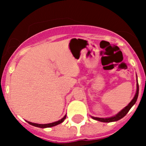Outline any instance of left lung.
<instances>
[{"mask_svg": "<svg viewBox=\"0 0 146 146\" xmlns=\"http://www.w3.org/2000/svg\"><path fill=\"white\" fill-rule=\"evenodd\" d=\"M137 89H136V95H135L134 98H133L131 102L126 106V107L123 109L122 110H121L118 113V114H116L115 116H113V117H108V118H99V117H92V118L95 120L99 121H102V122H112V121H117L119 120V119H122L123 117L126 115L129 111L130 110V109L133 107V105L135 104V103L136 102L137 99H138V91H139V87H138V80H137Z\"/></svg>", "mask_w": 146, "mask_h": 146, "instance_id": "left-lung-1", "label": "left lung"}]
</instances>
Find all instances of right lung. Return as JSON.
Segmentation results:
<instances>
[{
	"label": "right lung",
	"mask_w": 146,
	"mask_h": 146,
	"mask_svg": "<svg viewBox=\"0 0 146 146\" xmlns=\"http://www.w3.org/2000/svg\"><path fill=\"white\" fill-rule=\"evenodd\" d=\"M66 118V115H65L62 119H60V120L57 121L53 122V123H46V124H39V123H32L30 121H27V123H29L30 125H32L34 126H36V127H39V128H49V127H52V126H56V125L60 124L61 123H62L63 121L65 120V119Z\"/></svg>",
	"instance_id": "right-lung-1"
}]
</instances>
